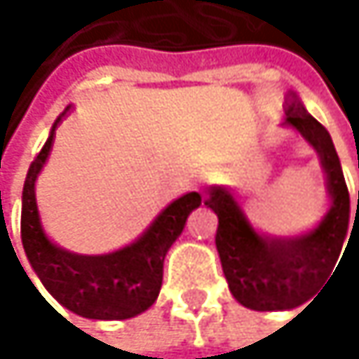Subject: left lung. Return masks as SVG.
<instances>
[{
    "label": "left lung",
    "mask_w": 359,
    "mask_h": 359,
    "mask_svg": "<svg viewBox=\"0 0 359 359\" xmlns=\"http://www.w3.org/2000/svg\"><path fill=\"white\" fill-rule=\"evenodd\" d=\"M285 108V125L302 134L319 153L325 170L332 206L321 223L296 238L264 236L251 227L243 208L225 187H212L204 202L219 217L215 245L229 292L243 306L253 311H287L311 300L337 266L351 224L349 191L327 130L306 112L296 93H290ZM358 212L359 194L355 221ZM355 221L349 241L358 236Z\"/></svg>",
    "instance_id": "1"
}]
</instances>
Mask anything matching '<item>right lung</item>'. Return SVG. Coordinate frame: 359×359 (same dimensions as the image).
<instances>
[{
	"mask_svg": "<svg viewBox=\"0 0 359 359\" xmlns=\"http://www.w3.org/2000/svg\"><path fill=\"white\" fill-rule=\"evenodd\" d=\"M69 106L65 108V112ZM63 112V114H65ZM55 121L48 140L32 161L22 187L20 238L22 249L46 292L67 311L87 319H130L144 313L159 296L163 259L172 243L181 236L187 217L202 204L191 191L168 204L147 232L132 245L106 255H79L57 247L42 229L36 181L55 140Z\"/></svg>",
	"mask_w": 359,
	"mask_h": 359,
	"instance_id": "add662e5",
	"label": "right lung"
}]
</instances>
